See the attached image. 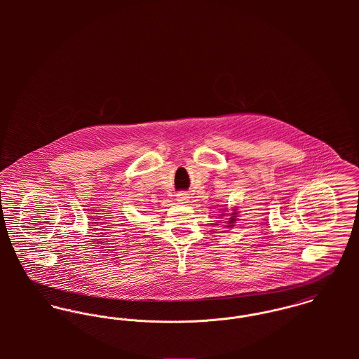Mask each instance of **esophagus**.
I'll return each instance as SVG.
<instances>
[{"instance_id": "34e87169", "label": "esophagus", "mask_w": 359, "mask_h": 359, "mask_svg": "<svg viewBox=\"0 0 359 359\" xmlns=\"http://www.w3.org/2000/svg\"><path fill=\"white\" fill-rule=\"evenodd\" d=\"M188 194H185V192H180L178 195H177V201L178 202H181V203H187L188 202Z\"/></svg>"}]
</instances>
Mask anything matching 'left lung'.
<instances>
[{"label": "left lung", "instance_id": "8db88e82", "mask_svg": "<svg viewBox=\"0 0 359 359\" xmlns=\"http://www.w3.org/2000/svg\"><path fill=\"white\" fill-rule=\"evenodd\" d=\"M236 214H238L236 211H233V212H232V217H231V218H229V221H228V224H229V225H226V226H233V221L236 219Z\"/></svg>", "mask_w": 359, "mask_h": 359}]
</instances>
